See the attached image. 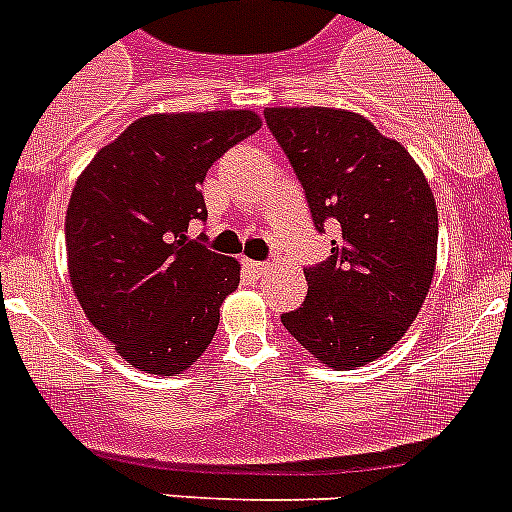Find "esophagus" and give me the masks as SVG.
Listing matches in <instances>:
<instances>
[{
    "label": "esophagus",
    "mask_w": 512,
    "mask_h": 512,
    "mask_svg": "<svg viewBox=\"0 0 512 512\" xmlns=\"http://www.w3.org/2000/svg\"><path fill=\"white\" fill-rule=\"evenodd\" d=\"M243 266H246L251 274H256V277H259V274H266V271L271 269L269 264H261V261H251V259H243Z\"/></svg>",
    "instance_id": "1"
}]
</instances>
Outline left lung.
Returning a JSON list of instances; mask_svg holds the SVG:
<instances>
[{
  "instance_id": "left-lung-1",
  "label": "left lung",
  "mask_w": 512,
  "mask_h": 512,
  "mask_svg": "<svg viewBox=\"0 0 512 512\" xmlns=\"http://www.w3.org/2000/svg\"><path fill=\"white\" fill-rule=\"evenodd\" d=\"M266 125L307 194L315 228L336 223L330 259L305 269L302 307L284 328L320 364L346 372L408 333L431 289L438 210L408 148L359 112L269 107Z\"/></svg>"
}]
</instances>
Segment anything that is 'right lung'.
<instances>
[{"instance_id": "obj_1", "label": "right lung", "mask_w": 512, "mask_h": 512, "mask_svg": "<svg viewBox=\"0 0 512 512\" xmlns=\"http://www.w3.org/2000/svg\"><path fill=\"white\" fill-rule=\"evenodd\" d=\"M261 128L251 110L135 120L76 179L66 210L69 277L81 310L135 369L176 377L205 354L241 264L189 238L217 158Z\"/></svg>"}]
</instances>
